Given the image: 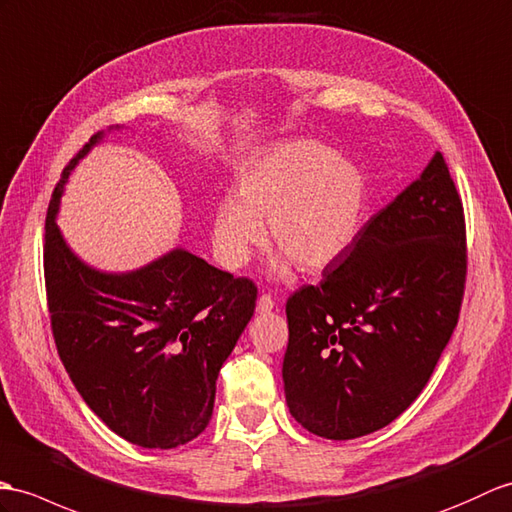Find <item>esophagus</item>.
<instances>
[{
	"label": "esophagus",
	"mask_w": 512,
	"mask_h": 512,
	"mask_svg": "<svg viewBox=\"0 0 512 512\" xmlns=\"http://www.w3.org/2000/svg\"><path fill=\"white\" fill-rule=\"evenodd\" d=\"M272 307H275V299H272L270 294H259V299H257V312L259 314H266V312H270Z\"/></svg>",
	"instance_id": "34e87169"
}]
</instances>
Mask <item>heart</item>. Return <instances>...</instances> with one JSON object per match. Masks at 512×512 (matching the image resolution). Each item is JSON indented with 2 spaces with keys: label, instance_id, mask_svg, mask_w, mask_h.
I'll return each instance as SVG.
<instances>
[{
  "label": "heart",
  "instance_id": "1",
  "mask_svg": "<svg viewBox=\"0 0 512 512\" xmlns=\"http://www.w3.org/2000/svg\"><path fill=\"white\" fill-rule=\"evenodd\" d=\"M366 207L364 176L353 161L314 139L285 141L251 165L213 213V246L224 266L242 268L264 242L279 248V277L299 264L323 272L351 251Z\"/></svg>",
  "mask_w": 512,
  "mask_h": 512
}]
</instances>
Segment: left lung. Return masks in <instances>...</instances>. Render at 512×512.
Segmentation results:
<instances>
[{"mask_svg": "<svg viewBox=\"0 0 512 512\" xmlns=\"http://www.w3.org/2000/svg\"><path fill=\"white\" fill-rule=\"evenodd\" d=\"M465 281V211L436 152L320 283L285 303L283 386L292 417L329 441L395 421L454 334Z\"/></svg>", "mask_w": 512, "mask_h": 512, "instance_id": "left-lung-1", "label": "left lung"}]
</instances>
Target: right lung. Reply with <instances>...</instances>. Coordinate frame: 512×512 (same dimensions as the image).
<instances>
[{
  "instance_id": "obj_1",
  "label": "right lung",
  "mask_w": 512,
  "mask_h": 512,
  "mask_svg": "<svg viewBox=\"0 0 512 512\" xmlns=\"http://www.w3.org/2000/svg\"><path fill=\"white\" fill-rule=\"evenodd\" d=\"M67 163L47 207L43 270L58 355L80 397L128 443L185 445L205 430L216 379L255 312L257 285L185 248L113 275L69 251L56 227Z\"/></svg>"
}]
</instances>
